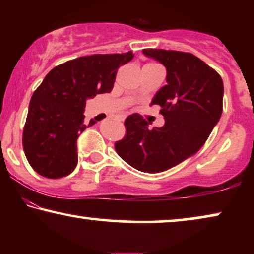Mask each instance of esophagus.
<instances>
[{
  "instance_id": "34e87169",
  "label": "esophagus",
  "mask_w": 254,
  "mask_h": 254,
  "mask_svg": "<svg viewBox=\"0 0 254 254\" xmlns=\"http://www.w3.org/2000/svg\"><path fill=\"white\" fill-rule=\"evenodd\" d=\"M119 120H120V121H124V120H125V118H124V117H120V118H119Z\"/></svg>"
}]
</instances>
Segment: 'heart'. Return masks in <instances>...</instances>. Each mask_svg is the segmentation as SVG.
I'll return each mask as SVG.
<instances>
[{"label": "heart", "instance_id": "1", "mask_svg": "<svg viewBox=\"0 0 254 254\" xmlns=\"http://www.w3.org/2000/svg\"><path fill=\"white\" fill-rule=\"evenodd\" d=\"M156 64H145V65H155Z\"/></svg>", "mask_w": 254, "mask_h": 254}]
</instances>
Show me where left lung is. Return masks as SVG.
<instances>
[{"label":"left lung","mask_w":254,"mask_h":254,"mask_svg":"<svg viewBox=\"0 0 254 254\" xmlns=\"http://www.w3.org/2000/svg\"><path fill=\"white\" fill-rule=\"evenodd\" d=\"M143 53L165 65L166 82L151 105H159L162 127L149 129L134 113L125 120L126 134L114 143L118 155L142 172L165 171L195 154L206 143L223 111L220 74L192 53L144 48Z\"/></svg>","instance_id":"obj_1"}]
</instances>
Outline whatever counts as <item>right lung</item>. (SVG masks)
<instances>
[{
	"instance_id": "add662e5",
	"label": "right lung",
	"mask_w": 254,
	"mask_h": 254,
	"mask_svg": "<svg viewBox=\"0 0 254 254\" xmlns=\"http://www.w3.org/2000/svg\"><path fill=\"white\" fill-rule=\"evenodd\" d=\"M133 52L93 54L59 64L33 92L23 130L27 162L40 176L58 179L74 171L77 164L76 141L86 127V99L111 92L121 65Z\"/></svg>"
}]
</instances>
